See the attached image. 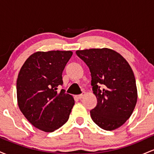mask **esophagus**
Listing matches in <instances>:
<instances>
[{"instance_id":"34e87169","label":"esophagus","mask_w":154,"mask_h":154,"mask_svg":"<svg viewBox=\"0 0 154 154\" xmlns=\"http://www.w3.org/2000/svg\"><path fill=\"white\" fill-rule=\"evenodd\" d=\"M85 95V93H82V94L77 95V98H78V99H81V98H82L83 97H84V95Z\"/></svg>"}]
</instances>
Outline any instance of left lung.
I'll use <instances>...</instances> for the list:
<instances>
[{
  "instance_id": "obj_1",
  "label": "left lung",
  "mask_w": 154,
  "mask_h": 154,
  "mask_svg": "<svg viewBox=\"0 0 154 154\" xmlns=\"http://www.w3.org/2000/svg\"><path fill=\"white\" fill-rule=\"evenodd\" d=\"M91 75V85L97 98L90 111L93 121L105 130L121 127L131 116L137 94L134 73L128 61L109 48L77 51Z\"/></svg>"
}]
</instances>
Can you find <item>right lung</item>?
Wrapping results in <instances>:
<instances>
[{"label": "right lung", "instance_id": "obj_1", "mask_svg": "<svg viewBox=\"0 0 154 154\" xmlns=\"http://www.w3.org/2000/svg\"><path fill=\"white\" fill-rule=\"evenodd\" d=\"M72 51H51L31 55L17 80L18 105L26 119L44 132H54L68 121L75 104L73 97L58 91L62 72Z\"/></svg>", "mask_w": 154, "mask_h": 154}]
</instances>
